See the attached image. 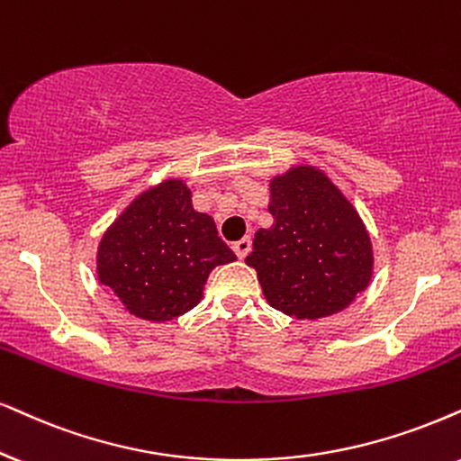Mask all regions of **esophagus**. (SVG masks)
<instances>
[{"mask_svg":"<svg viewBox=\"0 0 461 461\" xmlns=\"http://www.w3.org/2000/svg\"><path fill=\"white\" fill-rule=\"evenodd\" d=\"M250 247H253V242H250L249 236H244V238H240V240H238V242H234V253H236L240 259H244V258H247V255L250 253Z\"/></svg>","mask_w":461,"mask_h":461,"instance_id":"esophagus-1","label":"esophagus"}]
</instances>
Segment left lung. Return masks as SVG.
Instances as JSON below:
<instances>
[{
  "mask_svg": "<svg viewBox=\"0 0 461 461\" xmlns=\"http://www.w3.org/2000/svg\"><path fill=\"white\" fill-rule=\"evenodd\" d=\"M272 227L258 230L247 266L267 304L295 319H321L370 285L372 242L353 203L323 170L295 166L270 180Z\"/></svg>",
  "mask_w": 461,
  "mask_h": 461,
  "instance_id": "1",
  "label": "left lung"
}]
</instances>
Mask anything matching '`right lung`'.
Segmentation results:
<instances>
[{"label":"right lung","instance_id":"1","mask_svg":"<svg viewBox=\"0 0 461 461\" xmlns=\"http://www.w3.org/2000/svg\"><path fill=\"white\" fill-rule=\"evenodd\" d=\"M236 255L206 212L194 211L191 189L167 178L140 194L97 247V278L147 321H172L203 298L217 266Z\"/></svg>","mask_w":461,"mask_h":461}]
</instances>
